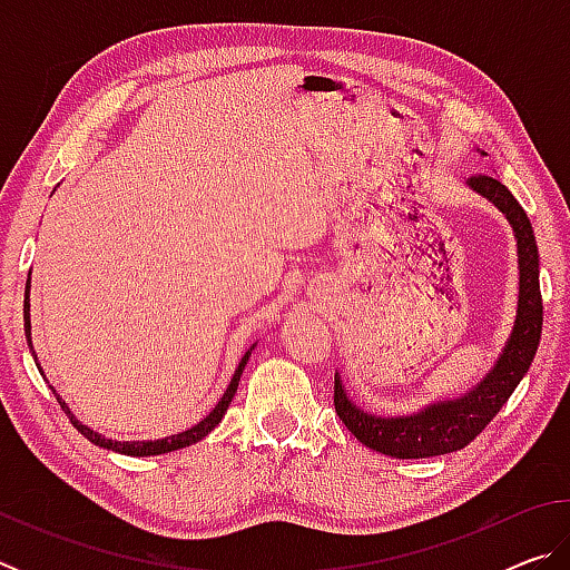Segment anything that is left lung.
Listing matches in <instances>:
<instances>
[{
  "instance_id": "left-lung-1",
  "label": "left lung",
  "mask_w": 570,
  "mask_h": 570,
  "mask_svg": "<svg viewBox=\"0 0 570 570\" xmlns=\"http://www.w3.org/2000/svg\"><path fill=\"white\" fill-rule=\"evenodd\" d=\"M468 186L488 198L500 214L508 218L518 240V308L515 322L510 330L503 352L498 354L495 364L475 387L455 400L432 402L412 414H397V417H377L364 412L350 400L340 372L334 374V410L346 430L382 455L400 460L435 458L458 452L470 445L500 407L510 400L520 380L525 377L543 332V298H540L538 278V244L533 226L525 216L523 206L518 204L513 193L493 176H472Z\"/></svg>"
}]
</instances>
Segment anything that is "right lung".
Masks as SVG:
<instances>
[{
  "mask_svg": "<svg viewBox=\"0 0 570 570\" xmlns=\"http://www.w3.org/2000/svg\"><path fill=\"white\" fill-rule=\"evenodd\" d=\"M30 276H32V272H30ZM24 336H27V346H30V352H32V356H35V364H37V354H35V346H32V324H30V278H27V286H24ZM254 346H256V344H254ZM254 346H250V350H254ZM250 350H248L244 356H240V362H238V366H236L234 377H230L228 387H226V392H224V397L218 400L216 407L210 410V412L206 414V417L200 420L198 424H193L190 430H186V432H178V435H170V438H163V440H132V442L108 440L105 435H100V432L90 430L88 424H82L80 420H77L75 414L70 412V407H67V402L60 397V394H57V390H55V387H52V392H55V397H57V402H60V407L65 410L67 417H70V422H72L75 428H77V432H80V435L88 438V440L92 442V445H100V448H105V450L120 452V455H132V458L166 455V452L180 450V448H188V445H193V442L204 440L210 430H216V428H218V422L224 420V414H226V410H228V404H230V400H234V394H236V390H238V380H240V374H244V366H246V362H248ZM37 370L42 372V366L37 364ZM42 377H45V374H42Z\"/></svg>",
  "mask_w": 570,
  "mask_h": 570,
  "instance_id": "right-lung-1",
  "label": "right lung"
}]
</instances>
